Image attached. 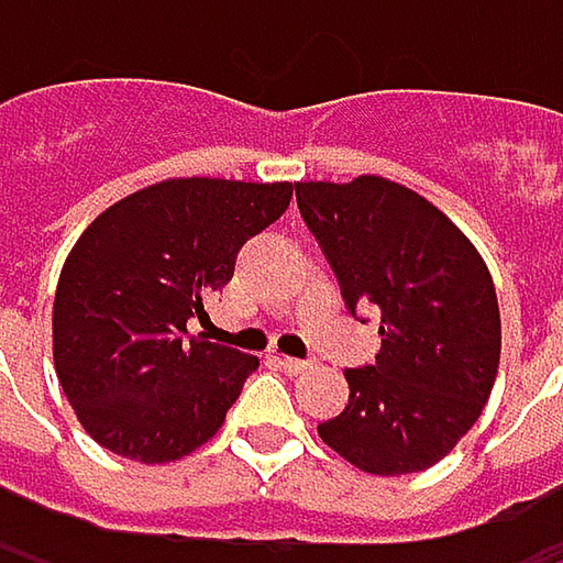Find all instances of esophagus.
I'll use <instances>...</instances> for the list:
<instances>
[{
  "mask_svg": "<svg viewBox=\"0 0 563 563\" xmlns=\"http://www.w3.org/2000/svg\"><path fill=\"white\" fill-rule=\"evenodd\" d=\"M280 362V368L286 372V375H302L306 368H309V362H302V358H289V355H283V358H277Z\"/></svg>",
  "mask_w": 563,
  "mask_h": 563,
  "instance_id": "1",
  "label": "esophagus"
}]
</instances>
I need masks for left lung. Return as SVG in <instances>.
<instances>
[{
	"mask_svg": "<svg viewBox=\"0 0 563 563\" xmlns=\"http://www.w3.org/2000/svg\"><path fill=\"white\" fill-rule=\"evenodd\" d=\"M296 205L345 306L382 312V352L345 368L349 404L319 423L322 443L372 476L430 470L476 423L499 375L486 261L437 205L382 175L296 181Z\"/></svg>",
	"mask_w": 563,
	"mask_h": 563,
	"instance_id": "1",
	"label": "left lung"
}]
</instances>
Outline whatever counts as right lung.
Listing matches in <instances>:
<instances>
[{"label": "right lung", "mask_w": 563, "mask_h": 563, "mask_svg": "<svg viewBox=\"0 0 563 563\" xmlns=\"http://www.w3.org/2000/svg\"><path fill=\"white\" fill-rule=\"evenodd\" d=\"M292 181L166 178L100 211L55 289L52 352L80 427L133 463L208 443L257 358L208 335L205 299L234 277L241 244L286 211Z\"/></svg>", "instance_id": "right-lung-1"}]
</instances>
